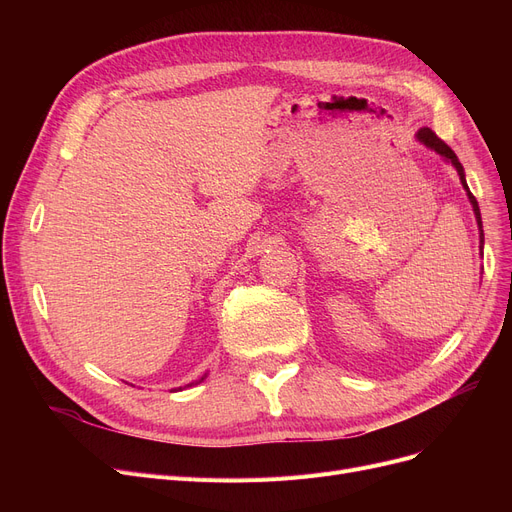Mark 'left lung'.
I'll use <instances>...</instances> for the list:
<instances>
[{
    "label": "left lung",
    "instance_id": "8db88e82",
    "mask_svg": "<svg viewBox=\"0 0 512 512\" xmlns=\"http://www.w3.org/2000/svg\"><path fill=\"white\" fill-rule=\"evenodd\" d=\"M415 139L421 143V145H425L427 149H432V151H436L446 164H450L454 170H456V174H459V178H461V184H463V188H465V193H467V197H469V203H471V207H473V213H475V220H477V228H479V251L483 253V224H481V213H479V205H477V199L471 195V191H469V186H467V178H465V170H463V166H461V161H459V157H456V153L442 141V139H438V134L432 130V128H427V126H423V128H419L417 130V134H415Z\"/></svg>",
    "mask_w": 512,
    "mask_h": 512
}]
</instances>
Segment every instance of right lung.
<instances>
[{
	"label": "right lung",
	"instance_id": "add662e5",
	"mask_svg": "<svg viewBox=\"0 0 512 512\" xmlns=\"http://www.w3.org/2000/svg\"><path fill=\"white\" fill-rule=\"evenodd\" d=\"M205 378H207V373H203V375H201V378H199V380H197V382H191V384H186V386H184V388H191V386H197V384H201V382H203V380H205ZM184 388H182V386H180V388H176V390H174V392H178V390H184Z\"/></svg>",
	"mask_w": 512,
	"mask_h": 512
}]
</instances>
